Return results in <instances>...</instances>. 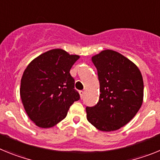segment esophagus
<instances>
[{
  "label": "esophagus",
  "instance_id": "1",
  "mask_svg": "<svg viewBox=\"0 0 160 160\" xmlns=\"http://www.w3.org/2000/svg\"><path fill=\"white\" fill-rule=\"evenodd\" d=\"M79 94H80L81 98H82L84 97V91H83V90H80V91H79Z\"/></svg>",
  "mask_w": 160,
  "mask_h": 160
}]
</instances>
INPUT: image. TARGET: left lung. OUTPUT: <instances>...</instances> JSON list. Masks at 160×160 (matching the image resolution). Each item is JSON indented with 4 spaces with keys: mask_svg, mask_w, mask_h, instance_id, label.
<instances>
[{
    "mask_svg": "<svg viewBox=\"0 0 160 160\" xmlns=\"http://www.w3.org/2000/svg\"><path fill=\"white\" fill-rule=\"evenodd\" d=\"M98 70L99 101L86 108L89 122L102 131H117L135 117L143 101V80L136 65L105 49L91 58Z\"/></svg>",
    "mask_w": 160,
    "mask_h": 160,
    "instance_id": "8db88e82",
    "label": "left lung"
}]
</instances>
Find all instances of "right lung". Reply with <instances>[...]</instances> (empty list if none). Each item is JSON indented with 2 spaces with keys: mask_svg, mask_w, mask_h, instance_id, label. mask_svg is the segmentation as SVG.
<instances>
[{
  "mask_svg": "<svg viewBox=\"0 0 160 160\" xmlns=\"http://www.w3.org/2000/svg\"><path fill=\"white\" fill-rule=\"evenodd\" d=\"M79 58L64 49H50L33 59L24 71L20 95L25 112L39 128L57 125L80 98L70 73Z\"/></svg>",
  "mask_w": 160,
  "mask_h": 160,
  "instance_id": "obj_1",
  "label": "right lung"
}]
</instances>
